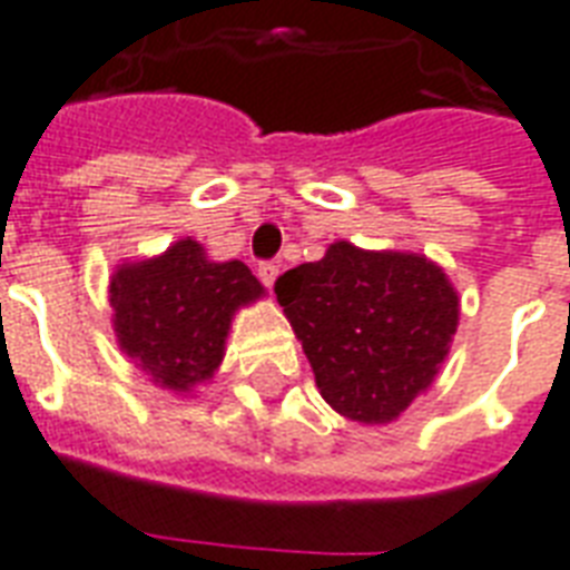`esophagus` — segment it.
<instances>
[{
  "label": "esophagus",
  "mask_w": 570,
  "mask_h": 570,
  "mask_svg": "<svg viewBox=\"0 0 570 570\" xmlns=\"http://www.w3.org/2000/svg\"><path fill=\"white\" fill-rule=\"evenodd\" d=\"M256 274H259V281H263L265 286H274V281H277V274H281V265L259 263V268H256Z\"/></svg>",
  "instance_id": "esophagus-1"
}]
</instances>
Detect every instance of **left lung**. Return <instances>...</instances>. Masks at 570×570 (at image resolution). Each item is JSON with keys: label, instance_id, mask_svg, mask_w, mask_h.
I'll use <instances>...</instances> for the list:
<instances>
[{"label": "left lung", "instance_id": "8db88e82", "mask_svg": "<svg viewBox=\"0 0 570 570\" xmlns=\"http://www.w3.org/2000/svg\"><path fill=\"white\" fill-rule=\"evenodd\" d=\"M320 395L356 423H392L435 381L456 335L459 296L420 253L328 244L274 284Z\"/></svg>", "mask_w": 570, "mask_h": 570}]
</instances>
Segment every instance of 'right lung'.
<instances>
[{"mask_svg": "<svg viewBox=\"0 0 570 570\" xmlns=\"http://www.w3.org/2000/svg\"><path fill=\"white\" fill-rule=\"evenodd\" d=\"M108 293L120 350L154 383L189 392L223 362L235 311L265 289L244 263H210L199 242L180 238L163 256L120 265Z\"/></svg>", "mask_w": 570, "mask_h": 570, "instance_id": "add662e5", "label": "right lung"}]
</instances>
